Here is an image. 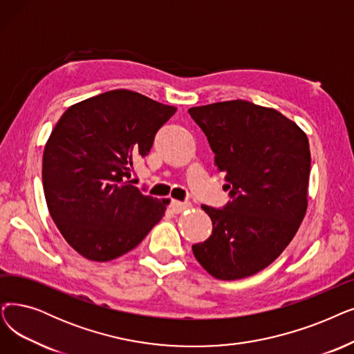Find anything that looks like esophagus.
<instances>
[{"label":"esophagus","mask_w":354,"mask_h":354,"mask_svg":"<svg viewBox=\"0 0 354 354\" xmlns=\"http://www.w3.org/2000/svg\"><path fill=\"white\" fill-rule=\"evenodd\" d=\"M169 207H171V209L174 211V212H182V211H185L187 208H189L191 207V204L189 203H180V201H175V199H174V201H171V205H169Z\"/></svg>","instance_id":"obj_1"}]
</instances>
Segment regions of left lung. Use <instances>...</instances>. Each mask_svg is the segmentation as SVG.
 <instances>
[{"mask_svg": "<svg viewBox=\"0 0 354 354\" xmlns=\"http://www.w3.org/2000/svg\"><path fill=\"white\" fill-rule=\"evenodd\" d=\"M188 113L225 172L230 196L221 208L203 205L212 234L192 252L214 278H248L269 266L298 232L311 169L308 139L279 111L243 100Z\"/></svg>", "mask_w": 354, "mask_h": 354, "instance_id": "left-lung-1", "label": "left lung"}]
</instances>
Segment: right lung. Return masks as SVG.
<instances>
[{
	"instance_id": "obj_1",
	"label": "right lung",
	"mask_w": 354,
	"mask_h": 354,
	"mask_svg": "<svg viewBox=\"0 0 354 354\" xmlns=\"http://www.w3.org/2000/svg\"><path fill=\"white\" fill-rule=\"evenodd\" d=\"M175 106L114 89L75 104L43 153V189L59 232L81 256L109 262L134 249L163 217L166 203L131 185Z\"/></svg>"
}]
</instances>
